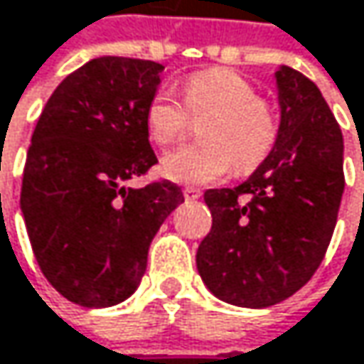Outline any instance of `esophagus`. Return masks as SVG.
I'll use <instances>...</instances> for the list:
<instances>
[{
  "label": "esophagus",
  "mask_w": 364,
  "mask_h": 364,
  "mask_svg": "<svg viewBox=\"0 0 364 364\" xmlns=\"http://www.w3.org/2000/svg\"><path fill=\"white\" fill-rule=\"evenodd\" d=\"M183 196H186V200H198V198L203 196V192H200L198 188H190V186H188V188L183 190Z\"/></svg>",
  "instance_id": "esophagus-1"
}]
</instances>
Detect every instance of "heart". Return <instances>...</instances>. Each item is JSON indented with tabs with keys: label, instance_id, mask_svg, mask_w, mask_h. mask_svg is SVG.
Here are the masks:
<instances>
[{
	"label": "heart",
	"instance_id": "b5f03b06",
	"mask_svg": "<svg viewBox=\"0 0 364 364\" xmlns=\"http://www.w3.org/2000/svg\"><path fill=\"white\" fill-rule=\"evenodd\" d=\"M181 100L159 89L144 108L149 138L172 144L192 119H203L198 136L203 142L170 151L161 159V174L176 183H211L226 176L232 166L239 172L258 168L273 151L279 134L277 114L269 100L235 70L209 68L192 74L181 89Z\"/></svg>",
	"mask_w": 364,
	"mask_h": 364
}]
</instances>
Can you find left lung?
<instances>
[{
    "label": "left lung",
    "instance_id": "1",
    "mask_svg": "<svg viewBox=\"0 0 364 364\" xmlns=\"http://www.w3.org/2000/svg\"><path fill=\"white\" fill-rule=\"evenodd\" d=\"M275 76L277 142L245 183L205 192L213 226L196 254L207 288L252 309L277 305L311 279L346 188L343 136L320 89L288 65Z\"/></svg>",
    "mask_w": 364,
    "mask_h": 364
}]
</instances>
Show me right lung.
I'll list each match as a JSON object with an SVG mask.
<instances>
[{
	"mask_svg": "<svg viewBox=\"0 0 364 364\" xmlns=\"http://www.w3.org/2000/svg\"><path fill=\"white\" fill-rule=\"evenodd\" d=\"M161 70L146 59H91L59 82L33 129L21 211L40 271L76 305L125 301L155 232L183 203L172 181L125 186L157 164L144 108Z\"/></svg>",
	"mask_w": 364,
	"mask_h": 364,
	"instance_id": "obj_1",
	"label": "right lung"
}]
</instances>
